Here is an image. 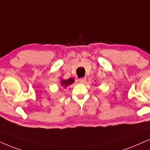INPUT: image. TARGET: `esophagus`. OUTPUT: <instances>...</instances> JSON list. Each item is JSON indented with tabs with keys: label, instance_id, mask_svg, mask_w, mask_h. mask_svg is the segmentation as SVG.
Wrapping results in <instances>:
<instances>
[{
	"label": "esophagus",
	"instance_id": "esophagus-1",
	"mask_svg": "<svg viewBox=\"0 0 150 150\" xmlns=\"http://www.w3.org/2000/svg\"><path fill=\"white\" fill-rule=\"evenodd\" d=\"M86 80H87L86 77H82V78L79 79V81L81 83H84L86 81Z\"/></svg>",
	"mask_w": 150,
	"mask_h": 150
}]
</instances>
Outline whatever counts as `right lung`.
<instances>
[{"label":"right lung","instance_id":"add662e5","mask_svg":"<svg viewBox=\"0 0 150 150\" xmlns=\"http://www.w3.org/2000/svg\"><path fill=\"white\" fill-rule=\"evenodd\" d=\"M74 82L73 78H69V79H60V84L64 88H67L68 86L72 84Z\"/></svg>","mask_w":150,"mask_h":150}]
</instances>
